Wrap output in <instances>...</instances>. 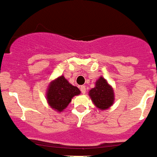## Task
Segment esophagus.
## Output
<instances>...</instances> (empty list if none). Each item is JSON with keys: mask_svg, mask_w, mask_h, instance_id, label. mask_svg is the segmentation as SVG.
<instances>
[{"mask_svg": "<svg viewBox=\"0 0 157 157\" xmlns=\"http://www.w3.org/2000/svg\"><path fill=\"white\" fill-rule=\"evenodd\" d=\"M80 89H81V93H82L83 94H85V93H86V88H85V85H81V86L80 87Z\"/></svg>", "mask_w": 157, "mask_h": 157, "instance_id": "34e87169", "label": "esophagus"}]
</instances>
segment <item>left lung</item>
I'll list each match as a JSON object with an SVG mask.
<instances>
[{
    "label": "left lung",
    "mask_w": 157,
    "mask_h": 157,
    "mask_svg": "<svg viewBox=\"0 0 157 157\" xmlns=\"http://www.w3.org/2000/svg\"><path fill=\"white\" fill-rule=\"evenodd\" d=\"M96 86L89 91V97L96 107L101 110L110 108L114 102V92L111 85L101 76L95 83Z\"/></svg>",
    "instance_id": "obj_1"
}]
</instances>
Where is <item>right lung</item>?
Listing matches in <instances>:
<instances>
[{
    "mask_svg": "<svg viewBox=\"0 0 157 157\" xmlns=\"http://www.w3.org/2000/svg\"><path fill=\"white\" fill-rule=\"evenodd\" d=\"M81 93L77 87L73 86L64 78L59 76L50 83L46 93L48 105L56 112H62L72 101V98Z\"/></svg>",
    "mask_w": 157,
    "mask_h": 157,
    "instance_id": "add662e5",
    "label": "right lung"
}]
</instances>
